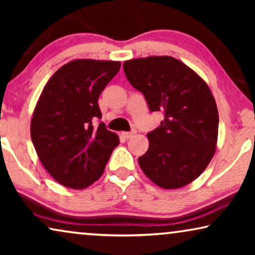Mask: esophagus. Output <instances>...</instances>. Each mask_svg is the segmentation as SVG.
Wrapping results in <instances>:
<instances>
[{
  "label": "esophagus",
  "mask_w": 255,
  "mask_h": 255,
  "mask_svg": "<svg viewBox=\"0 0 255 255\" xmlns=\"http://www.w3.org/2000/svg\"><path fill=\"white\" fill-rule=\"evenodd\" d=\"M135 134V131L133 130V131H130V132H122V137H124V138H127V139H128V138H131L132 135H134Z\"/></svg>",
  "instance_id": "1"
}]
</instances>
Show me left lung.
Masks as SVG:
<instances>
[{
	"instance_id": "left-lung-1",
	"label": "left lung",
	"mask_w": 255,
	"mask_h": 255,
	"mask_svg": "<svg viewBox=\"0 0 255 255\" xmlns=\"http://www.w3.org/2000/svg\"><path fill=\"white\" fill-rule=\"evenodd\" d=\"M127 79L144 94L151 111L165 120L147 133L148 149L138 159L146 176L163 189H179L197 179L216 152L218 110L207 83L168 55L127 60Z\"/></svg>"
}]
</instances>
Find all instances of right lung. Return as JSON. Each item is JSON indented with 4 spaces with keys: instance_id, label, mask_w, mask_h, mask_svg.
Returning <instances> with one entry per match:
<instances>
[{
    "instance_id": "obj_1",
    "label": "right lung",
    "mask_w": 255,
    "mask_h": 255,
    "mask_svg": "<svg viewBox=\"0 0 255 255\" xmlns=\"http://www.w3.org/2000/svg\"><path fill=\"white\" fill-rule=\"evenodd\" d=\"M121 68L120 61L76 59L58 69L45 85L31 120L38 158L62 186L85 189L102 175L114 148L115 132L100 123L99 97Z\"/></svg>"
}]
</instances>
